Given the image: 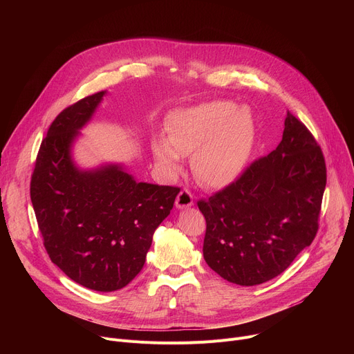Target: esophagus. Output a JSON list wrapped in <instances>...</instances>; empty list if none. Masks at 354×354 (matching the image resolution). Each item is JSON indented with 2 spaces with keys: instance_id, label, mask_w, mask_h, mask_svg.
Wrapping results in <instances>:
<instances>
[{
  "instance_id": "obj_1",
  "label": "esophagus",
  "mask_w": 354,
  "mask_h": 354,
  "mask_svg": "<svg viewBox=\"0 0 354 354\" xmlns=\"http://www.w3.org/2000/svg\"><path fill=\"white\" fill-rule=\"evenodd\" d=\"M176 208L179 209H187V208H191L194 205V195L188 191V189H183L179 192L178 198H176V202H175Z\"/></svg>"
}]
</instances>
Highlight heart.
I'll return each mask as SVG.
<instances>
[{"instance_id":"obj_1","label":"heart","mask_w":354,"mask_h":354,"mask_svg":"<svg viewBox=\"0 0 354 354\" xmlns=\"http://www.w3.org/2000/svg\"><path fill=\"white\" fill-rule=\"evenodd\" d=\"M166 135L152 140V152L162 169L176 176L183 158L192 156L196 178L211 188L238 180L252 159L258 126L248 107L230 100H211L179 109L171 115Z\"/></svg>"}]
</instances>
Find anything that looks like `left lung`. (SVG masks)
Returning a JSON list of instances; mask_svg holds the SVG:
<instances>
[{
  "mask_svg": "<svg viewBox=\"0 0 354 354\" xmlns=\"http://www.w3.org/2000/svg\"><path fill=\"white\" fill-rule=\"evenodd\" d=\"M326 163L308 129L287 111L283 139L238 180L198 208L203 258L224 280L251 287L280 275L319 228Z\"/></svg>",
  "mask_w": 354,
  "mask_h": 354,
  "instance_id": "left-lung-1",
  "label": "left lung"
}]
</instances>
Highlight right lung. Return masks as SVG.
Wrapping results in <instances>:
<instances>
[{"label": "right lung", "mask_w": 354, "mask_h": 354, "mask_svg": "<svg viewBox=\"0 0 354 354\" xmlns=\"http://www.w3.org/2000/svg\"><path fill=\"white\" fill-rule=\"evenodd\" d=\"M106 95L87 96L55 118L30 187L51 261L73 281L103 292L126 287L140 272L153 234L180 191L138 182L124 163H76L74 143Z\"/></svg>", "instance_id": "obj_1"}]
</instances>
